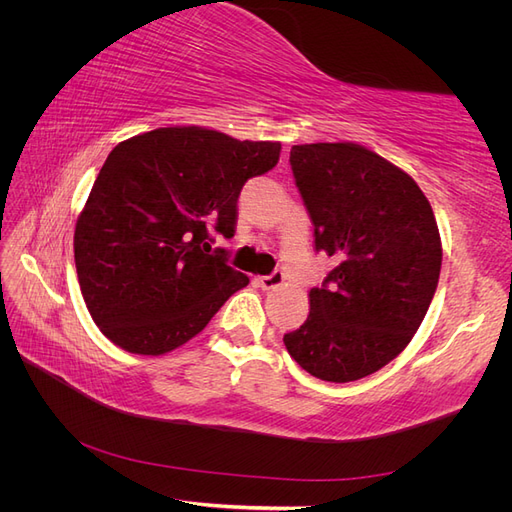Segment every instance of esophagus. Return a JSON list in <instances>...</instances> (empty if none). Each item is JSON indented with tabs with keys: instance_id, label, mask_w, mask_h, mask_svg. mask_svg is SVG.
<instances>
[{
	"instance_id": "1",
	"label": "esophagus",
	"mask_w": 512,
	"mask_h": 512,
	"mask_svg": "<svg viewBox=\"0 0 512 512\" xmlns=\"http://www.w3.org/2000/svg\"><path fill=\"white\" fill-rule=\"evenodd\" d=\"M258 286L262 288V290H273V288H280L282 284H284V273L282 271H275V273H271V275H267V277H258Z\"/></svg>"
}]
</instances>
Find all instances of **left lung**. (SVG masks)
<instances>
[{"label": "left lung", "mask_w": 512, "mask_h": 512, "mask_svg": "<svg viewBox=\"0 0 512 512\" xmlns=\"http://www.w3.org/2000/svg\"><path fill=\"white\" fill-rule=\"evenodd\" d=\"M316 250L339 265L309 290V316L284 335L288 354L327 382L391 363L421 327L442 267L436 215L416 181L356 143L290 149Z\"/></svg>", "instance_id": "8db88e82"}]
</instances>
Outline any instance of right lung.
I'll use <instances>...</instances> for the list:
<instances>
[{
    "label": "right lung",
    "mask_w": 512,
    "mask_h": 512,
    "mask_svg": "<svg viewBox=\"0 0 512 512\" xmlns=\"http://www.w3.org/2000/svg\"><path fill=\"white\" fill-rule=\"evenodd\" d=\"M280 143L237 141L198 126L119 143L76 220L74 262L98 329L126 352L160 356L203 331L250 277L209 245L230 239L247 179L280 160Z\"/></svg>",
    "instance_id": "1"
}]
</instances>
